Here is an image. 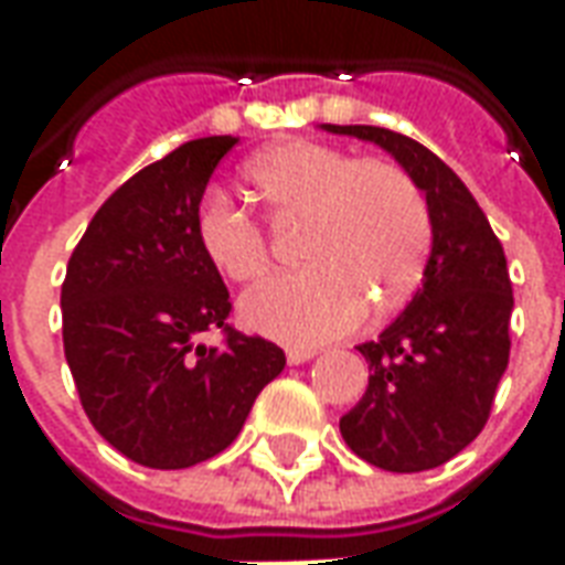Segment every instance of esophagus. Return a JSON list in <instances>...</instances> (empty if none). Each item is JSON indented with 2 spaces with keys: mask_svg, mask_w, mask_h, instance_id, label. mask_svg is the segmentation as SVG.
Returning <instances> with one entry per match:
<instances>
[{
  "mask_svg": "<svg viewBox=\"0 0 565 565\" xmlns=\"http://www.w3.org/2000/svg\"><path fill=\"white\" fill-rule=\"evenodd\" d=\"M315 354H318V351H315V348H287V363H290V366H302V363H308V360H315Z\"/></svg>",
  "mask_w": 565,
  "mask_h": 565,
  "instance_id": "34e87169",
  "label": "esophagus"
}]
</instances>
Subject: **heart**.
Wrapping results in <instances>:
<instances>
[{
    "label": "heart",
    "instance_id": "heart-1",
    "mask_svg": "<svg viewBox=\"0 0 565 565\" xmlns=\"http://www.w3.org/2000/svg\"><path fill=\"white\" fill-rule=\"evenodd\" d=\"M254 196L275 214H306L311 266L275 275L242 299L247 330L287 344H320L354 332L369 315L403 306L424 275L433 221L412 174L391 160H354L318 141H284L245 166ZM202 254L230 281L269 269V242L250 214L221 193L196 214Z\"/></svg>",
    "mask_w": 565,
    "mask_h": 565
}]
</instances>
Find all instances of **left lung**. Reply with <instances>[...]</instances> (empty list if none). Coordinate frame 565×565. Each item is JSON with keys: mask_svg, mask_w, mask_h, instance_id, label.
Returning a JSON list of instances; mask_svg holds the SVG:
<instances>
[{"mask_svg": "<svg viewBox=\"0 0 565 565\" xmlns=\"http://www.w3.org/2000/svg\"><path fill=\"white\" fill-rule=\"evenodd\" d=\"M320 129L387 150L420 186L433 221L424 284L375 342L356 348L369 387L339 429L379 469H436L484 429L509 366L514 296L505 250L469 186L420 141L384 127Z\"/></svg>", "mask_w": 565, "mask_h": 565, "instance_id": "1", "label": "left lung"}]
</instances>
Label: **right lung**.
<instances>
[{"instance_id":"right-lung-1","label":"right lung","mask_w":565,"mask_h":565,"mask_svg":"<svg viewBox=\"0 0 565 565\" xmlns=\"http://www.w3.org/2000/svg\"><path fill=\"white\" fill-rule=\"evenodd\" d=\"M233 136L186 141L117 186L68 259L63 348L96 433L132 462L186 469L242 433L284 351L233 330L196 214ZM223 329V349L198 342Z\"/></svg>"}]
</instances>
